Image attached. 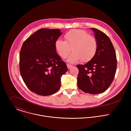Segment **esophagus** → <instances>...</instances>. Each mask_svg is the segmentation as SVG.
I'll return each mask as SVG.
<instances>
[{
    "label": "esophagus",
    "instance_id": "esophagus-1",
    "mask_svg": "<svg viewBox=\"0 0 131 131\" xmlns=\"http://www.w3.org/2000/svg\"><path fill=\"white\" fill-rule=\"evenodd\" d=\"M72 66V65L69 64H67V68H68V69H69L70 68H71Z\"/></svg>",
    "mask_w": 131,
    "mask_h": 131
}]
</instances>
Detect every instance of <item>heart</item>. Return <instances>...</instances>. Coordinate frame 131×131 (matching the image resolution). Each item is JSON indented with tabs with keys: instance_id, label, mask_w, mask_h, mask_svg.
I'll return each mask as SVG.
<instances>
[{
	"instance_id": "heart-1",
	"label": "heart",
	"mask_w": 131,
	"mask_h": 131,
	"mask_svg": "<svg viewBox=\"0 0 131 131\" xmlns=\"http://www.w3.org/2000/svg\"><path fill=\"white\" fill-rule=\"evenodd\" d=\"M65 41L58 39L55 42V49L59 55L65 59L71 51L67 61L74 63L81 60L88 62L94 57L98 48L97 41L94 37L89 35L81 29H72L64 35Z\"/></svg>"
}]
</instances>
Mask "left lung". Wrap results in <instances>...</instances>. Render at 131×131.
<instances>
[{"label":"left lung","instance_id":"1","mask_svg":"<svg viewBox=\"0 0 131 131\" xmlns=\"http://www.w3.org/2000/svg\"><path fill=\"white\" fill-rule=\"evenodd\" d=\"M94 33L98 48L90 61L78 65V86L85 93L97 94L105 92L115 77L117 69L116 54L109 37L100 30L91 28Z\"/></svg>","mask_w":131,"mask_h":131}]
</instances>
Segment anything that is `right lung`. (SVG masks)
Here are the masks:
<instances>
[{
  "label": "right lung",
  "instance_id": "add662e5",
  "mask_svg": "<svg viewBox=\"0 0 131 131\" xmlns=\"http://www.w3.org/2000/svg\"><path fill=\"white\" fill-rule=\"evenodd\" d=\"M62 34L59 29L41 28L24 42L20 54V70L27 87L42 96L60 88L61 77L68 70L57 54L55 42Z\"/></svg>",
  "mask_w": 131,
  "mask_h": 131
}]
</instances>
